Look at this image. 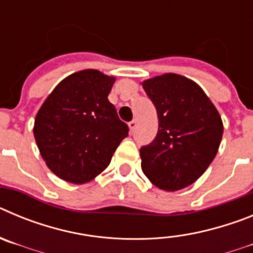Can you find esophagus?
Segmentation results:
<instances>
[{
  "instance_id": "esophagus-1",
  "label": "esophagus",
  "mask_w": 253,
  "mask_h": 253,
  "mask_svg": "<svg viewBox=\"0 0 253 253\" xmlns=\"http://www.w3.org/2000/svg\"><path fill=\"white\" fill-rule=\"evenodd\" d=\"M135 128H137V122H135V120H131V122L129 123V129H130V133H133V131L135 130Z\"/></svg>"
}]
</instances>
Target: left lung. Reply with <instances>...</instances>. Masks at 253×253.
I'll return each instance as SVG.
<instances>
[{
    "label": "left lung",
    "instance_id": "1",
    "mask_svg": "<svg viewBox=\"0 0 253 253\" xmlns=\"http://www.w3.org/2000/svg\"><path fill=\"white\" fill-rule=\"evenodd\" d=\"M142 84L158 115L157 135L140 148L143 173L166 191L184 189L215 157L222 118L202 87L184 76L166 73Z\"/></svg>",
    "mask_w": 253,
    "mask_h": 253
}]
</instances>
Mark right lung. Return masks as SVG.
I'll list each match as a JSON object with an SVG mask.
<instances>
[{
    "instance_id": "1",
    "label": "right lung",
    "mask_w": 253,
    "mask_h": 253,
    "mask_svg": "<svg viewBox=\"0 0 253 253\" xmlns=\"http://www.w3.org/2000/svg\"><path fill=\"white\" fill-rule=\"evenodd\" d=\"M114 82L96 69L76 72L58 84L38 111V148L62 180L84 184L95 178L128 137V125L107 99Z\"/></svg>"
}]
</instances>
